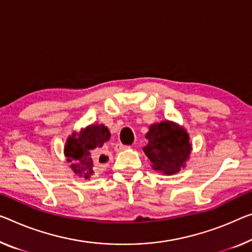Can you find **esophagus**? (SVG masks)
Masks as SVG:
<instances>
[{"mask_svg": "<svg viewBox=\"0 0 252 252\" xmlns=\"http://www.w3.org/2000/svg\"><path fill=\"white\" fill-rule=\"evenodd\" d=\"M127 149H129V146H127V145H123V144H117V145H116V148H115V150L117 151V152H119V151L127 150Z\"/></svg>", "mask_w": 252, "mask_h": 252, "instance_id": "esophagus-1", "label": "esophagus"}]
</instances>
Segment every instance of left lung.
Here are the masks:
<instances>
[{"label": "left lung", "mask_w": 252, "mask_h": 252, "mask_svg": "<svg viewBox=\"0 0 252 252\" xmlns=\"http://www.w3.org/2000/svg\"><path fill=\"white\" fill-rule=\"evenodd\" d=\"M143 151L152 162V168L163 175H175L185 168L191 152L189 135L184 127L169 121L152 124Z\"/></svg>", "instance_id": "1"}]
</instances>
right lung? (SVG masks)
I'll use <instances>...</instances> for the list:
<instances>
[{"instance_id":"right-lung-1","label":"right lung","mask_w":252,"mask_h":252,"mask_svg":"<svg viewBox=\"0 0 252 252\" xmlns=\"http://www.w3.org/2000/svg\"><path fill=\"white\" fill-rule=\"evenodd\" d=\"M110 131L103 124H95L74 131L65 143L64 154L71 163L73 172L89 179L94 173L95 162L104 157V144L109 141Z\"/></svg>"}]
</instances>
